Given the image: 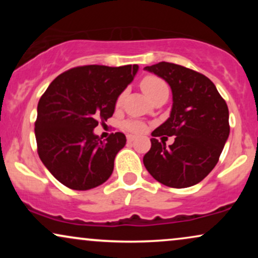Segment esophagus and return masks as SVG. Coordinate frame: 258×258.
I'll return each instance as SVG.
<instances>
[{
  "label": "esophagus",
  "mask_w": 258,
  "mask_h": 258,
  "mask_svg": "<svg viewBox=\"0 0 258 258\" xmlns=\"http://www.w3.org/2000/svg\"><path fill=\"white\" fill-rule=\"evenodd\" d=\"M136 139V137L135 136H132V135H127V142H128V143H131V142H133Z\"/></svg>",
  "instance_id": "obj_1"
}]
</instances>
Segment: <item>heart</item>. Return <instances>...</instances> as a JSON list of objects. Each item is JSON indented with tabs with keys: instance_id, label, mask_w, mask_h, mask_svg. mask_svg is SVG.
Returning <instances> with one entry per match:
<instances>
[{
	"instance_id": "obj_1",
	"label": "heart",
	"mask_w": 258,
	"mask_h": 258,
	"mask_svg": "<svg viewBox=\"0 0 258 258\" xmlns=\"http://www.w3.org/2000/svg\"><path fill=\"white\" fill-rule=\"evenodd\" d=\"M141 87L142 90L144 91V93L149 97L150 99H153L154 97L158 96L160 92H162L164 90H167V85L165 84V81L162 79H160L159 76L155 75H148L146 78H143L141 82ZM123 98V93H121L117 98V104H120L122 102ZM123 128H126L127 131L132 132V133H142L146 131V126L143 125L142 122L136 120H127L122 123Z\"/></svg>"
}]
</instances>
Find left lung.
Masks as SVG:
<instances>
[{"label":"left lung","instance_id":"left-lung-1","mask_svg":"<svg viewBox=\"0 0 258 258\" xmlns=\"http://www.w3.org/2000/svg\"><path fill=\"white\" fill-rule=\"evenodd\" d=\"M144 69L164 79L173 96L170 117L152 133L144 166L164 185L188 188L201 182L218 162L230 130L227 103L214 82L195 70L167 61ZM164 134L175 136L170 147L155 138Z\"/></svg>","mask_w":258,"mask_h":258}]
</instances>
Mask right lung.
I'll use <instances>...</instances> for the list:
<instances>
[{"instance_id": "1", "label": "right lung", "mask_w": 258, "mask_h": 258, "mask_svg": "<svg viewBox=\"0 0 258 258\" xmlns=\"http://www.w3.org/2000/svg\"><path fill=\"white\" fill-rule=\"evenodd\" d=\"M137 70V64L72 68L53 80L38 100L37 153L61 184L88 190L111 176L126 137L116 132L102 141L93 128L112 116L117 97Z\"/></svg>"}]
</instances>
